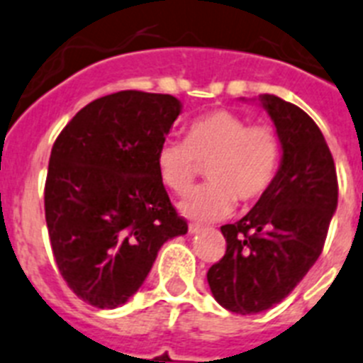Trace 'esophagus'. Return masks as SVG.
Here are the masks:
<instances>
[{
  "mask_svg": "<svg viewBox=\"0 0 363 363\" xmlns=\"http://www.w3.org/2000/svg\"><path fill=\"white\" fill-rule=\"evenodd\" d=\"M201 230H203V227H201V225H197V223L188 225V233L190 234H197V233H201Z\"/></svg>",
  "mask_w": 363,
  "mask_h": 363,
  "instance_id": "esophagus-1",
  "label": "esophagus"
}]
</instances>
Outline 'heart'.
<instances>
[{"label":"heart","instance_id":"b5f03b06","mask_svg":"<svg viewBox=\"0 0 363 363\" xmlns=\"http://www.w3.org/2000/svg\"><path fill=\"white\" fill-rule=\"evenodd\" d=\"M280 142L269 125H249L230 111H212L188 125L184 140H164L157 151L160 181L175 194H186L199 166H206L208 184L179 203L194 221L227 218L236 199L251 205L271 186L279 172Z\"/></svg>","mask_w":363,"mask_h":363}]
</instances>
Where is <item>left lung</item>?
<instances>
[{
	"label": "left lung",
	"mask_w": 363,
	"mask_h": 363,
	"mask_svg": "<svg viewBox=\"0 0 363 363\" xmlns=\"http://www.w3.org/2000/svg\"><path fill=\"white\" fill-rule=\"evenodd\" d=\"M260 103L275 123L280 167L257 205L221 227L227 251L206 273L214 299L242 315L291 294L321 255L337 206L336 166L315 121L271 94Z\"/></svg>",
	"instance_id": "8db88e82"
}]
</instances>
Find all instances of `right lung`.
I'll use <instances>...</instances> for the list:
<instances>
[{
  "instance_id": "1",
  "label": "right lung",
  "mask_w": 363,
  "mask_h": 363,
  "mask_svg": "<svg viewBox=\"0 0 363 363\" xmlns=\"http://www.w3.org/2000/svg\"><path fill=\"white\" fill-rule=\"evenodd\" d=\"M181 101L123 90L88 103L51 149L44 206L66 284L96 308H118L144 284L167 240L188 233L157 169Z\"/></svg>"
}]
</instances>
